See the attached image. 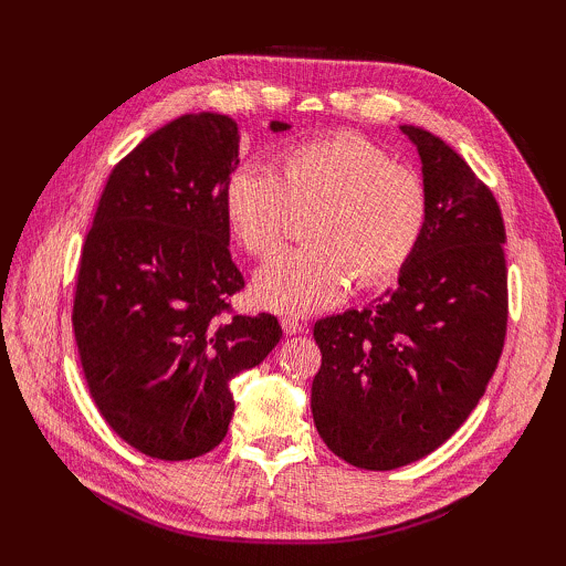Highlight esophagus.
Listing matches in <instances>:
<instances>
[{"label": "esophagus", "instance_id": "34e87169", "mask_svg": "<svg viewBox=\"0 0 566 566\" xmlns=\"http://www.w3.org/2000/svg\"><path fill=\"white\" fill-rule=\"evenodd\" d=\"M282 328H284L286 335H298V333L306 331V323L294 318V316H284L282 318Z\"/></svg>", "mask_w": 566, "mask_h": 566}]
</instances>
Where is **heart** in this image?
<instances>
[{
	"label": "heart",
	"mask_w": 566,
	"mask_h": 566,
	"mask_svg": "<svg viewBox=\"0 0 566 566\" xmlns=\"http://www.w3.org/2000/svg\"><path fill=\"white\" fill-rule=\"evenodd\" d=\"M294 213H314L311 248L280 252L255 280L258 302L286 316L335 304L350 276L359 290L394 280L423 233L428 199L416 172L353 134L286 148L274 172L240 165L228 175L223 216L250 255L280 248Z\"/></svg>",
	"instance_id": "obj_1"
}]
</instances>
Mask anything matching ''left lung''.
<instances>
[{
    "mask_svg": "<svg viewBox=\"0 0 566 566\" xmlns=\"http://www.w3.org/2000/svg\"><path fill=\"white\" fill-rule=\"evenodd\" d=\"M399 128L420 158L423 233L394 290L314 326L318 436L371 472L420 460L464 423L494 377L509 321L506 228L494 195L448 143Z\"/></svg>",
    "mask_w": 566,
    "mask_h": 566,
    "instance_id": "1",
    "label": "left lung"
}]
</instances>
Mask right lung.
I'll return each instance as SVG.
<instances>
[{
	"label": "right lung",
	"mask_w": 566,
	"mask_h": 566,
	"mask_svg": "<svg viewBox=\"0 0 566 566\" xmlns=\"http://www.w3.org/2000/svg\"><path fill=\"white\" fill-rule=\"evenodd\" d=\"M238 146V124L211 112L143 138L106 179L82 248L72 328L90 394L118 438L167 462L226 438L231 379L282 338L270 314L223 318L245 284L223 216Z\"/></svg>",
	"instance_id": "add662e5"
}]
</instances>
